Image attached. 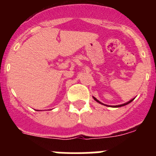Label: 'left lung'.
I'll list each match as a JSON object with an SVG mask.
<instances>
[{"label": "left lung", "mask_w": 156, "mask_h": 156, "mask_svg": "<svg viewBox=\"0 0 156 156\" xmlns=\"http://www.w3.org/2000/svg\"><path fill=\"white\" fill-rule=\"evenodd\" d=\"M93 98L94 99L95 101H97V102H98L99 104H101V105H105V106H108V107H109V105H105V104H103V103H101L100 101H98V100L97 98H94V97H93ZM133 99L134 98H133V99H131V100L130 101H127V102H126V103H124V104H122V105H113V106H110V107H113V108H119V107H122V106H124V105H128V104H129V103L131 102V101H133Z\"/></svg>", "instance_id": "left-lung-1"}]
</instances>
